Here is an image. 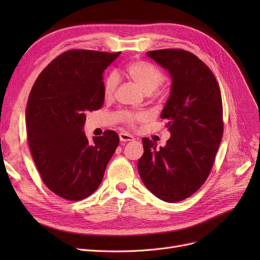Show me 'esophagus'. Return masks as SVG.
<instances>
[{
    "mask_svg": "<svg viewBox=\"0 0 260 260\" xmlns=\"http://www.w3.org/2000/svg\"><path fill=\"white\" fill-rule=\"evenodd\" d=\"M119 139H120L121 142H127V141L135 140V138H133L131 135H128V133H125V132L119 133Z\"/></svg>",
    "mask_w": 260,
    "mask_h": 260,
    "instance_id": "34e87169",
    "label": "esophagus"
}]
</instances>
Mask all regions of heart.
I'll return each instance as SVG.
<instances>
[{
    "instance_id": "obj_1",
    "label": "heart",
    "mask_w": 260,
    "mask_h": 260,
    "mask_svg": "<svg viewBox=\"0 0 260 260\" xmlns=\"http://www.w3.org/2000/svg\"><path fill=\"white\" fill-rule=\"evenodd\" d=\"M128 76L135 81L145 93L151 94L162 84L165 77L158 68L146 61H133L125 68ZM119 83V76L116 72H111L106 77L103 84V92L106 98H111L115 93ZM121 119L129 124L144 119V114L121 111L119 113Z\"/></svg>"
}]
</instances>
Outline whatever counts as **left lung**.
<instances>
[{"instance_id": "obj_1", "label": "left lung", "mask_w": 260, "mask_h": 260, "mask_svg": "<svg viewBox=\"0 0 260 260\" xmlns=\"http://www.w3.org/2000/svg\"><path fill=\"white\" fill-rule=\"evenodd\" d=\"M171 78L160 114L170 139L164 147L147 138L138 162L144 185L164 202L183 201L205 182L222 139V101L216 78L194 54L176 49L147 52Z\"/></svg>"}]
</instances>
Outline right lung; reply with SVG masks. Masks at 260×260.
Listing matches in <instances>:
<instances>
[{
  "mask_svg": "<svg viewBox=\"0 0 260 260\" xmlns=\"http://www.w3.org/2000/svg\"><path fill=\"white\" fill-rule=\"evenodd\" d=\"M119 54L67 51L43 69L30 92V151L45 185L65 200L80 201L96 190L119 143L112 130L93 137V143L83 132L85 113L103 106V74Z\"/></svg>",
  "mask_w": 260,
  "mask_h": 260,
  "instance_id": "obj_1",
  "label": "right lung"
}]
</instances>
